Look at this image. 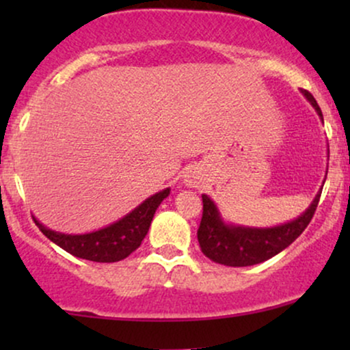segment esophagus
I'll return each mask as SVG.
<instances>
[{
    "instance_id": "1",
    "label": "esophagus",
    "mask_w": 350,
    "mask_h": 350,
    "mask_svg": "<svg viewBox=\"0 0 350 350\" xmlns=\"http://www.w3.org/2000/svg\"><path fill=\"white\" fill-rule=\"evenodd\" d=\"M186 183H187V186H194V187H198L199 186V176H196L194 172H191V174H187L186 176Z\"/></svg>"
}]
</instances>
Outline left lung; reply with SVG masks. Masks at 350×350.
I'll return each mask as SVG.
<instances>
[{
	"instance_id": "8db88e82",
	"label": "left lung",
	"mask_w": 350,
	"mask_h": 350,
	"mask_svg": "<svg viewBox=\"0 0 350 350\" xmlns=\"http://www.w3.org/2000/svg\"><path fill=\"white\" fill-rule=\"evenodd\" d=\"M301 94L314 107L319 118L323 120V111L314 97L308 90H301ZM321 191L312 199L311 206L298 219L275 227H245L227 224L220 215L214 200L202 194V220L198 230L200 250L212 262L226 267H252L267 262L271 256L290 247L303 234L314 215Z\"/></svg>"
}]
</instances>
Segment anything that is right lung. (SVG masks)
<instances>
[{
	"label": "right lung",
	"mask_w": 350,
	"mask_h": 350,
	"mask_svg": "<svg viewBox=\"0 0 350 350\" xmlns=\"http://www.w3.org/2000/svg\"><path fill=\"white\" fill-rule=\"evenodd\" d=\"M171 189L166 187L156 192L151 198L143 200L138 207H135L130 214L122 217L110 226L88 232V234H62L52 228L42 226L36 217H33L36 226L51 242L59 245L70 255L77 258L90 260L98 263H113L126 258L143 242L150 230L151 220L154 217L156 208L170 196Z\"/></svg>",
	"instance_id": "right-lung-1"
}]
</instances>
